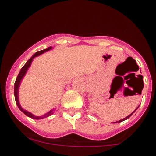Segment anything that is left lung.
Returning a JSON list of instances; mask_svg holds the SVG:
<instances>
[{
    "instance_id": "obj_1",
    "label": "left lung",
    "mask_w": 156,
    "mask_h": 156,
    "mask_svg": "<svg viewBox=\"0 0 156 156\" xmlns=\"http://www.w3.org/2000/svg\"><path fill=\"white\" fill-rule=\"evenodd\" d=\"M139 76V78H140V79L141 80V81H142V83H143V80H142V79H143V76H141V75H139V76ZM143 87H144V83H143V85H142V88H141V92H140V94H141V90H142ZM138 108H139V107H137V108H136V109H137ZM136 110H135V111H136ZM135 111H134V112H133V113H131V114H130V115H128V117H125V118H124V119H121V120H119V121H117V122H114V123H117V122H122V121H124V120H125V119H128V118H129V117H130V116H131V115H132V114H133V113H134V112H135Z\"/></svg>"
}]
</instances>
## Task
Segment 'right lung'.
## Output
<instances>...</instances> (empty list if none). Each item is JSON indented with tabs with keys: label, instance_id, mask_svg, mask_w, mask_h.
Returning a JSON list of instances; mask_svg holds the SVG:
<instances>
[{
	"label": "right lung",
	"instance_id": "1",
	"mask_svg": "<svg viewBox=\"0 0 156 156\" xmlns=\"http://www.w3.org/2000/svg\"><path fill=\"white\" fill-rule=\"evenodd\" d=\"M51 48H52V47H49V48H48L47 49H44V50H42V51L37 52V53H36L35 54L31 57V58H30L28 60V62H27L25 64V65L22 67V69H21L20 71L18 76H17V78H16V80H15V89H14V92H15V98L16 103H17V106H18V108H20V110L22 111V112L24 113V114H26V116H28V117L32 118V119H42V118L48 117H49V116H51L52 114H53V111H51V112H48V114H44V115L42 116V117H36V116L33 115V114H31V113H30V112H26V111H25L24 109H23L22 108H21L20 105V103H19V101H18V89H19V86H20V83L21 80H22V78H23V76H24L25 74H26V73L27 70H28V67H29L30 65H31V62H32V60H33V58H34V57L37 56V55H39L42 54V53H44V52L49 51V50H51Z\"/></svg>",
	"mask_w": 156,
	"mask_h": 156
}]
</instances>
